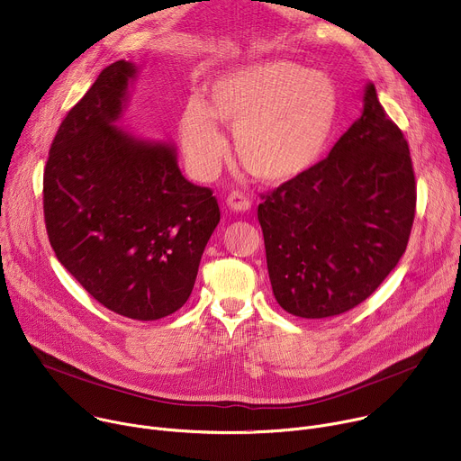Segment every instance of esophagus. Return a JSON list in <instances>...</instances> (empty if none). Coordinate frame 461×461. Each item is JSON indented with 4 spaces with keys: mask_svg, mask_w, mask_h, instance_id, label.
I'll return each mask as SVG.
<instances>
[{
    "mask_svg": "<svg viewBox=\"0 0 461 461\" xmlns=\"http://www.w3.org/2000/svg\"><path fill=\"white\" fill-rule=\"evenodd\" d=\"M226 204H228V208L231 212H237V213H244V212H248L251 208V203H249L248 196L239 193V191H233L231 194H228Z\"/></svg>",
    "mask_w": 461,
    "mask_h": 461,
    "instance_id": "34e87169",
    "label": "esophagus"
}]
</instances>
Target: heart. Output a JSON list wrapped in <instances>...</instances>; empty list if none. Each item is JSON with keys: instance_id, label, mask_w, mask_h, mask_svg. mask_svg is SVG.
I'll return each mask as SVG.
<instances>
[{"instance_id": "heart-1", "label": "heart", "mask_w": 461, "mask_h": 461, "mask_svg": "<svg viewBox=\"0 0 461 461\" xmlns=\"http://www.w3.org/2000/svg\"><path fill=\"white\" fill-rule=\"evenodd\" d=\"M338 114L334 82L292 59H260L221 73L208 104L189 98L180 114L184 153L213 175L228 151L219 123L233 127L240 164L268 184L290 182L321 158Z\"/></svg>"}]
</instances>
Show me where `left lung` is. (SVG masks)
Here are the masks:
<instances>
[{
  "label": "left lung",
  "instance_id": "8db88e82",
  "mask_svg": "<svg viewBox=\"0 0 461 461\" xmlns=\"http://www.w3.org/2000/svg\"><path fill=\"white\" fill-rule=\"evenodd\" d=\"M414 212L409 144L368 82L361 116L328 157L258 204L277 303L304 319L352 310L396 268Z\"/></svg>",
  "mask_w": 461,
  "mask_h": 461
}]
</instances>
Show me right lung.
Instances as JSON below:
<instances>
[{"mask_svg":"<svg viewBox=\"0 0 461 461\" xmlns=\"http://www.w3.org/2000/svg\"><path fill=\"white\" fill-rule=\"evenodd\" d=\"M137 77L135 63H111L65 116L43 213L58 260L100 304L155 321L191 295L221 212L212 189L184 178L171 142L118 125Z\"/></svg>","mask_w":461,"mask_h":461,"instance_id":"1","label":"right lung"}]
</instances>
